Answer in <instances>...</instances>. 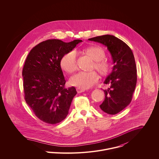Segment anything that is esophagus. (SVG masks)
Wrapping results in <instances>:
<instances>
[{
    "mask_svg": "<svg viewBox=\"0 0 159 159\" xmlns=\"http://www.w3.org/2000/svg\"><path fill=\"white\" fill-rule=\"evenodd\" d=\"M76 91L78 92V93H81V92H84L86 90H85V89H83L79 88H76Z\"/></svg>",
    "mask_w": 159,
    "mask_h": 159,
    "instance_id": "34e87169",
    "label": "esophagus"
}]
</instances>
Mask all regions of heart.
Segmentation results:
<instances>
[{"label": "heart", "instance_id": "heart-1", "mask_svg": "<svg viewBox=\"0 0 159 159\" xmlns=\"http://www.w3.org/2000/svg\"><path fill=\"white\" fill-rule=\"evenodd\" d=\"M83 52L89 56L93 61L92 68H95L103 76H107L111 71V65L103 59L105 57L104 51L97 46H89L83 49ZM60 65L62 69L68 73H72L76 70V52L70 51L63 56ZM98 80V75L95 71L90 72L81 71L70 79L71 84L81 89H86L91 88Z\"/></svg>", "mask_w": 159, "mask_h": 159}]
</instances>
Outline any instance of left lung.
Instances as JSON below:
<instances>
[{
	"label": "left lung",
	"mask_w": 159,
	"mask_h": 159,
	"mask_svg": "<svg viewBox=\"0 0 159 159\" xmlns=\"http://www.w3.org/2000/svg\"><path fill=\"white\" fill-rule=\"evenodd\" d=\"M88 40L105 46L111 54L114 66L104 81L110 87L103 90L105 97L100 108L106 113H118L130 104L136 87V64L132 51L125 43L111 35Z\"/></svg>",
	"instance_id": "8db88e82"
}]
</instances>
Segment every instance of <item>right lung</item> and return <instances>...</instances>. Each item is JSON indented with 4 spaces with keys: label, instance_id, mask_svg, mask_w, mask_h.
I'll list each match as a JSON object with an SVG mask.
<instances>
[{
    "label": "right lung",
    "instance_id": "1",
    "mask_svg": "<svg viewBox=\"0 0 159 159\" xmlns=\"http://www.w3.org/2000/svg\"><path fill=\"white\" fill-rule=\"evenodd\" d=\"M82 42L48 40L33 48L27 57L23 69L25 100L46 123H59L68 115L77 92L75 87L64 88L66 81L60 62L64 54Z\"/></svg>",
    "mask_w": 159,
    "mask_h": 159
}]
</instances>
